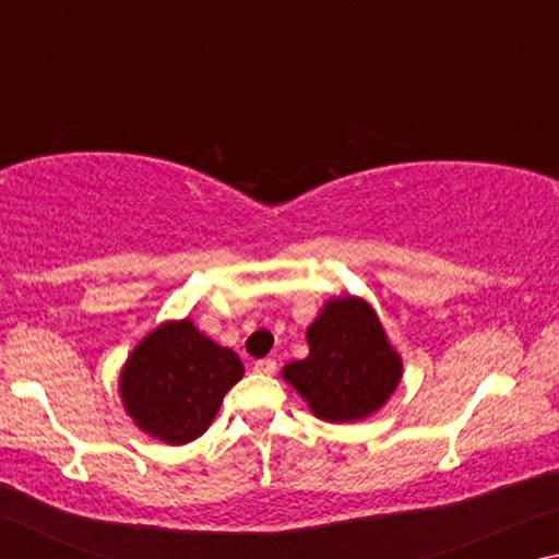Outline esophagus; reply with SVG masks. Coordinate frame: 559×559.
Here are the masks:
<instances>
[{"label": "esophagus", "mask_w": 559, "mask_h": 559, "mask_svg": "<svg viewBox=\"0 0 559 559\" xmlns=\"http://www.w3.org/2000/svg\"><path fill=\"white\" fill-rule=\"evenodd\" d=\"M253 370H257L259 374H273V372H276V359H271V357L257 359V365H253Z\"/></svg>", "instance_id": "34e87169"}]
</instances>
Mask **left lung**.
<instances>
[{
	"instance_id": "left-lung-1",
	"label": "left lung",
	"mask_w": 559,
	"mask_h": 559,
	"mask_svg": "<svg viewBox=\"0 0 559 559\" xmlns=\"http://www.w3.org/2000/svg\"><path fill=\"white\" fill-rule=\"evenodd\" d=\"M306 337L310 355L283 367V380L293 384L318 419H365L382 409L402 380V357L362 298H330Z\"/></svg>"
}]
</instances>
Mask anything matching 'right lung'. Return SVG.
Listing matches in <instances>:
<instances>
[{"instance_id":"right-lung-1","label":"right lung","mask_w":559,"mask_h":559,"mask_svg":"<svg viewBox=\"0 0 559 559\" xmlns=\"http://www.w3.org/2000/svg\"><path fill=\"white\" fill-rule=\"evenodd\" d=\"M243 377L239 355L192 320H167L140 340L120 372V400L140 431L182 447L210 429L224 394Z\"/></svg>"}]
</instances>
